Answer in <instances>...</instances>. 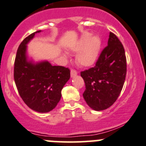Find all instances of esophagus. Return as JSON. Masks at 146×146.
Returning a JSON list of instances; mask_svg holds the SVG:
<instances>
[{
	"instance_id": "esophagus-1",
	"label": "esophagus",
	"mask_w": 146,
	"mask_h": 146,
	"mask_svg": "<svg viewBox=\"0 0 146 146\" xmlns=\"http://www.w3.org/2000/svg\"><path fill=\"white\" fill-rule=\"evenodd\" d=\"M77 74H78V72L76 71V70H73V69H72V70H70V76H71L72 78L76 76H77Z\"/></svg>"
}]
</instances>
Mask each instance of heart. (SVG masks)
<instances>
[{"label":"heart","mask_w":146,"mask_h":146,"mask_svg":"<svg viewBox=\"0 0 146 146\" xmlns=\"http://www.w3.org/2000/svg\"><path fill=\"white\" fill-rule=\"evenodd\" d=\"M102 41L98 35L84 33L71 46L73 51H78L76 60L80 65L86 67L92 66L97 61L101 49Z\"/></svg>","instance_id":"obj_1"}]
</instances>
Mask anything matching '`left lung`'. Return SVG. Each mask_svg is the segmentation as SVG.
I'll return each instance as SVG.
<instances>
[{
	"mask_svg": "<svg viewBox=\"0 0 146 146\" xmlns=\"http://www.w3.org/2000/svg\"><path fill=\"white\" fill-rule=\"evenodd\" d=\"M126 66L123 46L111 32L108 46L101 52L96 66L80 73L86 84L83 96L89 107L100 111L115 103L125 82Z\"/></svg>",
	"mask_w": 146,
	"mask_h": 146,
	"instance_id": "8db88e82",
	"label": "left lung"
}]
</instances>
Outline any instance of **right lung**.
I'll list each match as a JSON object with an SVG mask.
<instances>
[{"label": "right lung", "mask_w": 146, "mask_h": 146, "mask_svg": "<svg viewBox=\"0 0 146 146\" xmlns=\"http://www.w3.org/2000/svg\"><path fill=\"white\" fill-rule=\"evenodd\" d=\"M38 31L25 38L18 47L14 63V80L24 103L39 113H48L56 108L61 90L70 79V70L52 66L47 60L35 62L28 58L27 45Z\"/></svg>", "instance_id": "1"}]
</instances>
